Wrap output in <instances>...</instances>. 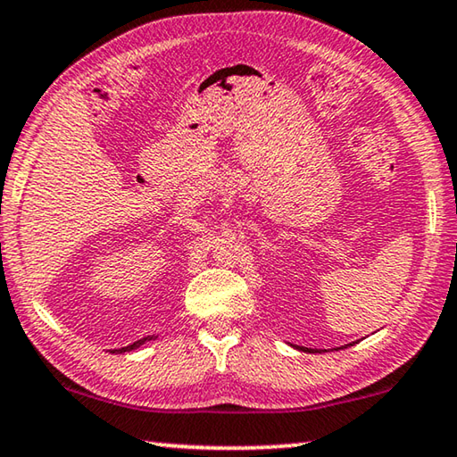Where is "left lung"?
Segmentation results:
<instances>
[{
    "label": "left lung",
    "instance_id": "obj_1",
    "mask_svg": "<svg viewBox=\"0 0 457 457\" xmlns=\"http://www.w3.org/2000/svg\"><path fill=\"white\" fill-rule=\"evenodd\" d=\"M350 345H352V344H350ZM299 350H303V352H309V353H315V352H317V350H315V352L311 350V347H299Z\"/></svg>",
    "mask_w": 457,
    "mask_h": 457
}]
</instances>
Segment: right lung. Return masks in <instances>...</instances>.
<instances>
[{"mask_svg": "<svg viewBox=\"0 0 457 457\" xmlns=\"http://www.w3.org/2000/svg\"><path fill=\"white\" fill-rule=\"evenodd\" d=\"M148 339H152V337H144V339H137V342H134L132 345H126V347H120V350H115V352H129V350H136V347H140L144 342H148Z\"/></svg>", "mask_w": 457, "mask_h": 457, "instance_id": "right-lung-1", "label": "right lung"}]
</instances>
